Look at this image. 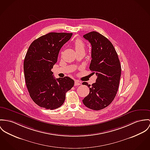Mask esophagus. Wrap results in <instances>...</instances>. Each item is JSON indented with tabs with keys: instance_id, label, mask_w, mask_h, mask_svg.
Returning <instances> with one entry per match:
<instances>
[{
	"instance_id": "esophagus-1",
	"label": "esophagus",
	"mask_w": 150,
	"mask_h": 150,
	"mask_svg": "<svg viewBox=\"0 0 150 150\" xmlns=\"http://www.w3.org/2000/svg\"><path fill=\"white\" fill-rule=\"evenodd\" d=\"M81 83L80 81H79L78 80H76L74 82V85L75 86H78V85H80Z\"/></svg>"
}]
</instances>
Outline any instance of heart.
<instances>
[{"label": "heart", "instance_id": "b5f03b06", "mask_svg": "<svg viewBox=\"0 0 150 150\" xmlns=\"http://www.w3.org/2000/svg\"><path fill=\"white\" fill-rule=\"evenodd\" d=\"M74 46L76 52H84L85 48V43L80 39H76L74 42Z\"/></svg>", "mask_w": 150, "mask_h": 150}]
</instances>
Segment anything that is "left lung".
I'll list each match as a JSON object with an SVG mask.
<instances>
[{
  "instance_id": "obj_1",
  "label": "left lung",
  "mask_w": 150,
  "mask_h": 150,
  "mask_svg": "<svg viewBox=\"0 0 150 150\" xmlns=\"http://www.w3.org/2000/svg\"><path fill=\"white\" fill-rule=\"evenodd\" d=\"M83 37L92 45L89 69L97 77L92 85L82 82V85L89 88V93L82 102L86 107L98 110L108 107L116 95L121 77V65L114 46L106 37L96 31Z\"/></svg>"
}]
</instances>
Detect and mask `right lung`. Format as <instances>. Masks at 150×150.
<instances>
[{"label": "right lung", "instance_id": "1", "mask_svg": "<svg viewBox=\"0 0 150 150\" xmlns=\"http://www.w3.org/2000/svg\"><path fill=\"white\" fill-rule=\"evenodd\" d=\"M73 33H50L33 41L25 56L23 69L32 100L45 109H57L64 103L66 93L74 86L69 77L55 79L52 71L59 52Z\"/></svg>", "mask_w": 150, "mask_h": 150}]
</instances>
